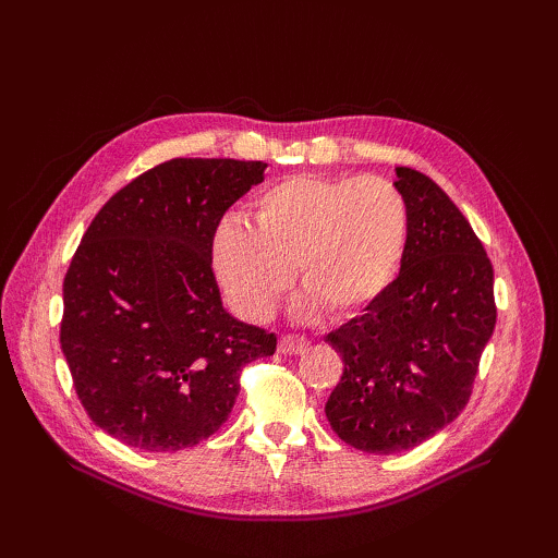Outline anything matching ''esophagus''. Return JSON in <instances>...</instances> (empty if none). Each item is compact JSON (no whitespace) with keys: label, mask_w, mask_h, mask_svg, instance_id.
Wrapping results in <instances>:
<instances>
[{"label":"esophagus","mask_w":558,"mask_h":558,"mask_svg":"<svg viewBox=\"0 0 558 558\" xmlns=\"http://www.w3.org/2000/svg\"><path fill=\"white\" fill-rule=\"evenodd\" d=\"M307 347H310V340L302 335H281L279 340V351L289 353V356H293V353H302Z\"/></svg>","instance_id":"esophagus-1"}]
</instances>
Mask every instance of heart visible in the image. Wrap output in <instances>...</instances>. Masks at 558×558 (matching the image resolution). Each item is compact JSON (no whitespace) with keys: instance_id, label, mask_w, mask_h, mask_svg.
I'll list each match as a JSON object with an SVG mask.
<instances>
[{"instance_id":"1","label":"heart","mask_w":558,"mask_h":558,"mask_svg":"<svg viewBox=\"0 0 558 558\" xmlns=\"http://www.w3.org/2000/svg\"><path fill=\"white\" fill-rule=\"evenodd\" d=\"M410 211L379 174H295L251 202V228L228 218L214 238V269L242 316L265 320L291 291L293 267L307 307L332 314L365 307L393 281Z\"/></svg>"}]
</instances>
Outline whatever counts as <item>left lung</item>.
Here are the masks:
<instances>
[{"label":"left lung","instance_id":"8db88e82","mask_svg":"<svg viewBox=\"0 0 558 558\" xmlns=\"http://www.w3.org/2000/svg\"><path fill=\"white\" fill-rule=\"evenodd\" d=\"M396 174L410 211L400 275L326 335L344 363L326 416L367 453L412 449L451 424L496 328L494 265L475 230L430 177Z\"/></svg>","mask_w":558,"mask_h":558}]
</instances>
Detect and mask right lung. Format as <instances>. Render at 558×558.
I'll list each match as a JSON object with an SVG mask.
<instances>
[{"label": "right lung", "mask_w": 558, "mask_h": 558, "mask_svg": "<svg viewBox=\"0 0 558 558\" xmlns=\"http://www.w3.org/2000/svg\"><path fill=\"white\" fill-rule=\"evenodd\" d=\"M265 162L172 158L111 195L66 267L60 347L95 426L179 451L223 426L242 369L277 335L232 318L211 269L223 214Z\"/></svg>", "instance_id": "add662e5"}]
</instances>
